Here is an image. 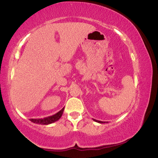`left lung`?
Masks as SVG:
<instances>
[{
  "instance_id": "left-lung-1",
  "label": "left lung",
  "mask_w": 158,
  "mask_h": 158,
  "mask_svg": "<svg viewBox=\"0 0 158 158\" xmlns=\"http://www.w3.org/2000/svg\"><path fill=\"white\" fill-rule=\"evenodd\" d=\"M93 120H94V121H95V122H98V123H100V124H103V123H108V122H101V121L96 120V119H94V118H93Z\"/></svg>"
}]
</instances>
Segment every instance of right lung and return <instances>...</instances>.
Listing matches in <instances>:
<instances>
[{
  "label": "right lung",
  "mask_w": 158,
  "mask_h": 158,
  "mask_svg": "<svg viewBox=\"0 0 158 158\" xmlns=\"http://www.w3.org/2000/svg\"><path fill=\"white\" fill-rule=\"evenodd\" d=\"M64 108L60 110V111H58L57 114H54L52 116H48V117H45L43 118H30V121L32 122L35 123V124H43V125H47V124H50L52 123H54L55 122H57V120H59L61 116L63 114L64 111Z\"/></svg>",
  "instance_id": "right-lung-1"
}]
</instances>
